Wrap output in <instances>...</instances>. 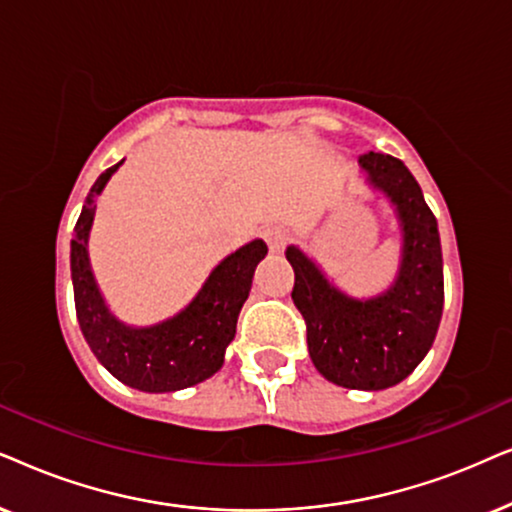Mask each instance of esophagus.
I'll return each instance as SVG.
<instances>
[{"label": "esophagus", "mask_w": 512, "mask_h": 512, "mask_svg": "<svg viewBox=\"0 0 512 512\" xmlns=\"http://www.w3.org/2000/svg\"><path fill=\"white\" fill-rule=\"evenodd\" d=\"M264 241L274 252H281L285 248V243L290 241V231L281 227V224H274V227L264 229Z\"/></svg>", "instance_id": "esophagus-1"}]
</instances>
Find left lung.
<instances>
[{"mask_svg":"<svg viewBox=\"0 0 512 512\" xmlns=\"http://www.w3.org/2000/svg\"><path fill=\"white\" fill-rule=\"evenodd\" d=\"M358 166L367 187L393 206L403 236L393 283L358 299L337 288L297 245H288L285 257L295 269L292 302L306 320L316 370L337 386L384 391L410 377L438 335L445 302L442 248L438 220L403 161L370 152Z\"/></svg>","mask_w":512,"mask_h":512,"instance_id":"left-lung-1","label":"left lung"}]
</instances>
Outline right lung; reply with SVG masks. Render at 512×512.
<instances>
[{"instance_id":"right-lung-1","label":"right lung","mask_w":512,"mask_h":512,"mask_svg":"<svg viewBox=\"0 0 512 512\" xmlns=\"http://www.w3.org/2000/svg\"><path fill=\"white\" fill-rule=\"evenodd\" d=\"M107 168L86 196L72 236V285L77 320L86 344L121 384L145 393H173L213 377L236 335V320L250 295L255 267L267 257L262 238L245 243L210 271L196 297L175 316L154 325H128L109 309L88 260L95 199L117 173Z\"/></svg>"}]
</instances>
